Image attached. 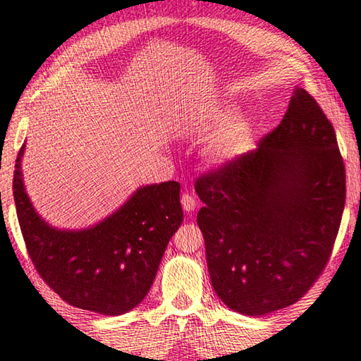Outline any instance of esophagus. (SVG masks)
<instances>
[{"instance_id": "esophagus-1", "label": "esophagus", "mask_w": 361, "mask_h": 361, "mask_svg": "<svg viewBox=\"0 0 361 361\" xmlns=\"http://www.w3.org/2000/svg\"><path fill=\"white\" fill-rule=\"evenodd\" d=\"M181 205H183V209L190 214V212H194V209H196L197 202H196V199H194V196H191V194H183Z\"/></svg>"}]
</instances>
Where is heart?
<instances>
[{"label": "heart", "mask_w": 361, "mask_h": 361, "mask_svg": "<svg viewBox=\"0 0 361 361\" xmlns=\"http://www.w3.org/2000/svg\"><path fill=\"white\" fill-rule=\"evenodd\" d=\"M228 114H221L209 123H204V130L210 131L221 128L207 146V157L216 165H226L238 160L244 152H247L250 138H252V123L247 118L238 117L230 120L228 124Z\"/></svg>", "instance_id": "1"}]
</instances>
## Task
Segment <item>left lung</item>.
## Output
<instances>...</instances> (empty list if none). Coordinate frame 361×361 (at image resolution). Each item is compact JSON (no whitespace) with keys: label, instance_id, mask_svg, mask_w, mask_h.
Wrapping results in <instances>:
<instances>
[{"label":"left lung","instance_id":"obj_1","mask_svg":"<svg viewBox=\"0 0 361 361\" xmlns=\"http://www.w3.org/2000/svg\"><path fill=\"white\" fill-rule=\"evenodd\" d=\"M197 225L216 295L259 317L304 297L323 273L345 204L334 128L304 88L255 151L199 176Z\"/></svg>","mask_w":361,"mask_h":361}]
</instances>
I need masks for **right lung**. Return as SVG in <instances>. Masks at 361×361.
<instances>
[{
    "label": "right lung",
    "mask_w": 361,
    "mask_h": 361,
    "mask_svg": "<svg viewBox=\"0 0 361 361\" xmlns=\"http://www.w3.org/2000/svg\"><path fill=\"white\" fill-rule=\"evenodd\" d=\"M16 159L14 202L27 252L39 276L62 300L82 310L123 314L156 278L171 236L183 221L180 183L141 186L122 207L85 230H57L37 214Z\"/></svg>",
    "instance_id": "right-lung-1"
}]
</instances>
